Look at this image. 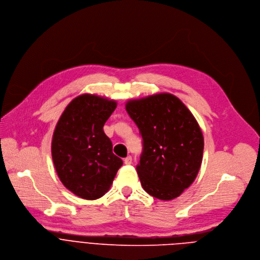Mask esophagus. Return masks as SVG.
Returning <instances> with one entry per match:
<instances>
[{
	"label": "esophagus",
	"mask_w": 260,
	"mask_h": 260,
	"mask_svg": "<svg viewBox=\"0 0 260 260\" xmlns=\"http://www.w3.org/2000/svg\"><path fill=\"white\" fill-rule=\"evenodd\" d=\"M123 161H124L125 165H131L133 163V158H132V156H127L126 158H124Z\"/></svg>",
	"instance_id": "obj_1"
}]
</instances>
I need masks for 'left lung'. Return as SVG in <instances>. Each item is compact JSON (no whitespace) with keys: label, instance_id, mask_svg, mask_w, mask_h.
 Returning <instances> with one entry per match:
<instances>
[{"label":"left lung","instance_id":"8db88e82","mask_svg":"<svg viewBox=\"0 0 260 260\" xmlns=\"http://www.w3.org/2000/svg\"><path fill=\"white\" fill-rule=\"evenodd\" d=\"M125 109L143 138L137 171L143 189L160 200L179 197L195 181L204 140L198 122L171 94L131 100Z\"/></svg>","mask_w":260,"mask_h":260}]
</instances>
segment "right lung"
Returning <instances> with one entry per match:
<instances>
[{"mask_svg":"<svg viewBox=\"0 0 260 260\" xmlns=\"http://www.w3.org/2000/svg\"><path fill=\"white\" fill-rule=\"evenodd\" d=\"M116 102L84 94L62 113L52 140V158L62 184L76 196L95 200L110 188L122 160L113 154L103 126Z\"/></svg>","mask_w":260,"mask_h":260,"instance_id":"obj_1","label":"right lung"}]
</instances>
